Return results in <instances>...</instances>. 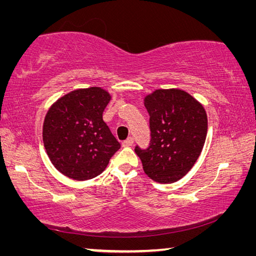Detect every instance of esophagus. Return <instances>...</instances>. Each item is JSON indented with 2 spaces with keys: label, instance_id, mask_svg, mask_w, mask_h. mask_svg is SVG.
Returning a JSON list of instances; mask_svg holds the SVG:
<instances>
[{
  "label": "esophagus",
  "instance_id": "34e87169",
  "mask_svg": "<svg viewBox=\"0 0 256 256\" xmlns=\"http://www.w3.org/2000/svg\"><path fill=\"white\" fill-rule=\"evenodd\" d=\"M133 144V138H128L126 140L123 141L122 146H131Z\"/></svg>",
  "mask_w": 256,
  "mask_h": 256
}]
</instances>
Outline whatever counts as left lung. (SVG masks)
Wrapping results in <instances>:
<instances>
[{
  "instance_id": "1",
  "label": "left lung",
  "mask_w": 256,
  "mask_h": 256,
  "mask_svg": "<svg viewBox=\"0 0 256 256\" xmlns=\"http://www.w3.org/2000/svg\"><path fill=\"white\" fill-rule=\"evenodd\" d=\"M151 141L136 146L146 176L162 184L180 180L192 170L204 146L208 118L200 102L184 90L157 89L144 97Z\"/></svg>"
}]
</instances>
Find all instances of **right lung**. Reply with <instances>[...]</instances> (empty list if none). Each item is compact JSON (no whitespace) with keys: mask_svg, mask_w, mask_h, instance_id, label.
<instances>
[{"mask_svg":"<svg viewBox=\"0 0 256 256\" xmlns=\"http://www.w3.org/2000/svg\"><path fill=\"white\" fill-rule=\"evenodd\" d=\"M110 98L100 86L76 89L58 98L47 110L42 141L60 174L76 180H92L105 170L120 148L102 120Z\"/></svg>","mask_w":256,"mask_h":256,"instance_id":"add662e5","label":"right lung"}]
</instances>
